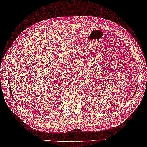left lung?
<instances>
[{
  "instance_id": "1",
  "label": "left lung",
  "mask_w": 147,
  "mask_h": 147,
  "mask_svg": "<svg viewBox=\"0 0 147 147\" xmlns=\"http://www.w3.org/2000/svg\"><path fill=\"white\" fill-rule=\"evenodd\" d=\"M134 95H133V96H134ZM131 98H132V97H131Z\"/></svg>"
}]
</instances>
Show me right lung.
<instances>
[{"instance_id":"1","label":"right lung","mask_w":147,"mask_h":147,"mask_svg":"<svg viewBox=\"0 0 147 147\" xmlns=\"http://www.w3.org/2000/svg\"><path fill=\"white\" fill-rule=\"evenodd\" d=\"M9 84H10V82H9ZM9 88H10V94H11V96L13 97V95H12V93H11V88L10 87ZM13 99H14V101H16V100H15V99H14V98H13Z\"/></svg>"}]
</instances>
